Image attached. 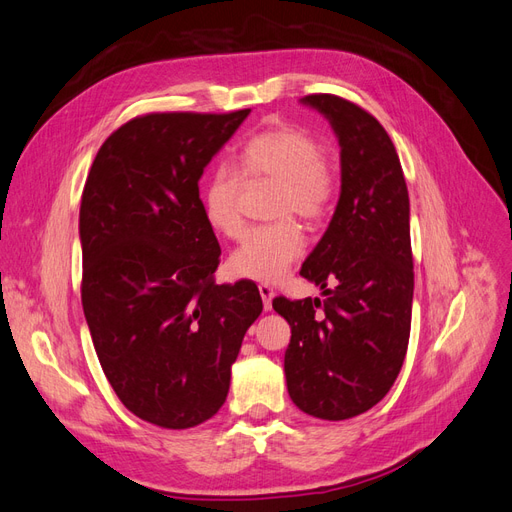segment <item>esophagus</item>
<instances>
[{
  "label": "esophagus",
  "instance_id": "esophagus-1",
  "mask_svg": "<svg viewBox=\"0 0 512 512\" xmlns=\"http://www.w3.org/2000/svg\"><path fill=\"white\" fill-rule=\"evenodd\" d=\"M258 292H260V297H262V307H265V312H271L273 297H275L273 288H271L269 284H260V286H258Z\"/></svg>",
  "mask_w": 512,
  "mask_h": 512
}]
</instances>
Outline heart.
Returning a JSON list of instances; mask_svg holds the SVG:
<instances>
[{
	"mask_svg": "<svg viewBox=\"0 0 512 512\" xmlns=\"http://www.w3.org/2000/svg\"><path fill=\"white\" fill-rule=\"evenodd\" d=\"M239 172L252 183L277 181L273 215L282 220L247 230L228 258V269L243 280L277 282L305 250L303 232L288 215L322 220L335 198V170L307 130L277 126L247 138L239 151ZM243 192V179L228 166L215 168L200 192L207 224L228 239L239 237L245 224Z\"/></svg>",
	"mask_w": 512,
	"mask_h": 512,
	"instance_id": "heart-1",
	"label": "heart"
}]
</instances>
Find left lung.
<instances>
[{
	"label": "left lung",
	"mask_w": 512,
	"mask_h": 512,
	"mask_svg": "<svg viewBox=\"0 0 512 512\" xmlns=\"http://www.w3.org/2000/svg\"><path fill=\"white\" fill-rule=\"evenodd\" d=\"M301 102L327 117L337 136L342 192L301 267L327 299L277 297L273 309L292 333L284 371L294 406L346 421L391 391L406 359L414 294L410 198L395 145L376 117L331 94Z\"/></svg>",
	"instance_id": "obj_1"
}]
</instances>
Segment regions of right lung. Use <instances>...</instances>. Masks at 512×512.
Returning a JSON list of instances; mask_svg holds the SVG:
<instances>
[{"label":"right lung","instance_id":"add662e5","mask_svg":"<svg viewBox=\"0 0 512 512\" xmlns=\"http://www.w3.org/2000/svg\"><path fill=\"white\" fill-rule=\"evenodd\" d=\"M247 115L136 117L106 138L85 181L87 327L121 404L164 429L196 427L224 406L230 367L262 312L254 282L215 284L222 250L198 194Z\"/></svg>","mask_w":512,"mask_h":512}]
</instances>
